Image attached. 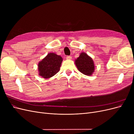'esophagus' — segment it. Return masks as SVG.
<instances>
[{
	"label": "esophagus",
	"mask_w": 134,
	"mask_h": 134,
	"mask_svg": "<svg viewBox=\"0 0 134 134\" xmlns=\"http://www.w3.org/2000/svg\"><path fill=\"white\" fill-rule=\"evenodd\" d=\"M71 59H72V57L71 56H66V59H68V60H71Z\"/></svg>",
	"instance_id": "34e87169"
}]
</instances>
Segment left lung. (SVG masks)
<instances>
[{"instance_id": "obj_1", "label": "left lung", "mask_w": 134, "mask_h": 134, "mask_svg": "<svg viewBox=\"0 0 134 134\" xmlns=\"http://www.w3.org/2000/svg\"><path fill=\"white\" fill-rule=\"evenodd\" d=\"M75 65L78 70L83 74L90 76L94 71V64L91 57L85 52L80 53L79 57L75 60Z\"/></svg>"}]
</instances>
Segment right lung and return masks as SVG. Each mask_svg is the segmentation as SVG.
<instances>
[{"instance_id":"1","label":"right lung","mask_w":134,"mask_h":134,"mask_svg":"<svg viewBox=\"0 0 134 134\" xmlns=\"http://www.w3.org/2000/svg\"><path fill=\"white\" fill-rule=\"evenodd\" d=\"M62 62V56L54 52L48 53L38 64L39 75L44 79L50 78L59 71Z\"/></svg>"}]
</instances>
